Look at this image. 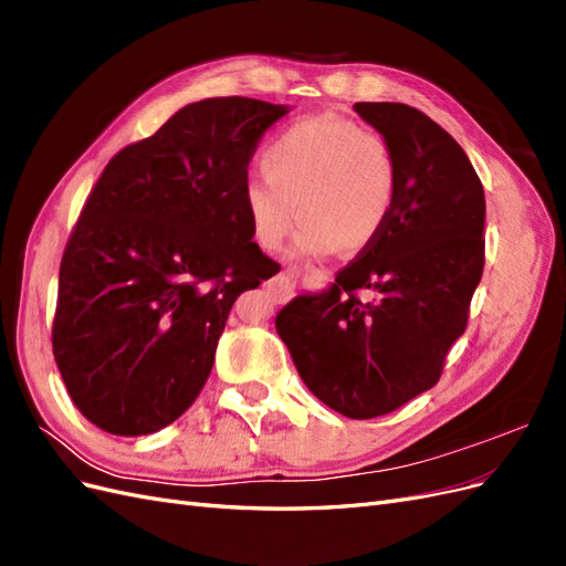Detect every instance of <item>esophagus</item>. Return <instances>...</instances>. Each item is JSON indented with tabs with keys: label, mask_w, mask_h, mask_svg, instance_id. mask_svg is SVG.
Listing matches in <instances>:
<instances>
[{
	"label": "esophagus",
	"mask_w": 566,
	"mask_h": 566,
	"mask_svg": "<svg viewBox=\"0 0 566 566\" xmlns=\"http://www.w3.org/2000/svg\"><path fill=\"white\" fill-rule=\"evenodd\" d=\"M269 290L273 302H285L295 290V273H281V276H276V281L269 285Z\"/></svg>",
	"instance_id": "1"
}]
</instances>
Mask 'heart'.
I'll return each mask as SVG.
<instances>
[{
	"instance_id": "heart-1",
	"label": "heart",
	"mask_w": 566,
	"mask_h": 566,
	"mask_svg": "<svg viewBox=\"0 0 566 566\" xmlns=\"http://www.w3.org/2000/svg\"><path fill=\"white\" fill-rule=\"evenodd\" d=\"M262 169L243 184L250 233L276 250L302 227L293 254L366 250L378 241L397 205V160L380 134L345 117L318 115L290 125L273 139Z\"/></svg>"
}]
</instances>
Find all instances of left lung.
<instances>
[{"instance_id":"8db88e82","label":"left lung","mask_w":566,"mask_h":566,"mask_svg":"<svg viewBox=\"0 0 566 566\" xmlns=\"http://www.w3.org/2000/svg\"><path fill=\"white\" fill-rule=\"evenodd\" d=\"M397 160V205L378 241L321 293L276 314L316 399L352 420L391 413L432 389L465 333L484 271L486 200L470 158L406 104H354Z\"/></svg>"}]
</instances>
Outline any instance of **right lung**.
<instances>
[{
	"mask_svg": "<svg viewBox=\"0 0 566 566\" xmlns=\"http://www.w3.org/2000/svg\"><path fill=\"white\" fill-rule=\"evenodd\" d=\"M287 113L243 96L196 101L98 177L63 252L51 342L73 403L104 432L175 422L208 380L235 297L273 273L243 184Z\"/></svg>",
	"mask_w": 566,
	"mask_h": 566,
	"instance_id": "obj_1",
	"label": "right lung"
}]
</instances>
